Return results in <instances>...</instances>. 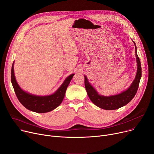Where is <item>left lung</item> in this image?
<instances>
[{"label": "left lung", "instance_id": "1", "mask_svg": "<svg viewBox=\"0 0 154 154\" xmlns=\"http://www.w3.org/2000/svg\"><path fill=\"white\" fill-rule=\"evenodd\" d=\"M133 41V40H132ZM134 44L135 47V57L137 65V70L135 79L127 90L120 94L110 96L100 95L95 88L89 83L85 75V87L88 97L91 100L97 107L105 110H116L125 106L130 102L134 97L137 90H138L139 82L142 76V68L140 59L137 55V47L134 41Z\"/></svg>", "mask_w": 154, "mask_h": 154}]
</instances>
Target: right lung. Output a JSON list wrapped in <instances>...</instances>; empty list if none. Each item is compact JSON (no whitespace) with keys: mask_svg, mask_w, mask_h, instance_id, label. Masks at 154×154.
I'll return each instance as SVG.
<instances>
[{"mask_svg":"<svg viewBox=\"0 0 154 154\" xmlns=\"http://www.w3.org/2000/svg\"><path fill=\"white\" fill-rule=\"evenodd\" d=\"M14 63V62L11 70V82L16 96L22 106L29 110L37 113L51 112L60 106L64 98L67 88L74 74L70 75L65 79L62 84L54 94L44 96L35 95L24 91L20 87L15 79Z\"/></svg>","mask_w":154,"mask_h":154,"instance_id":"1","label":"right lung"}]
</instances>
